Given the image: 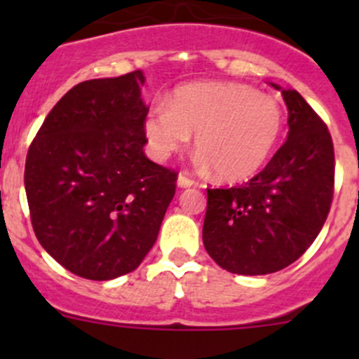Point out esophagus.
I'll return each instance as SVG.
<instances>
[{"label":"esophagus","instance_id":"34e87169","mask_svg":"<svg viewBox=\"0 0 359 359\" xmlns=\"http://www.w3.org/2000/svg\"><path fill=\"white\" fill-rule=\"evenodd\" d=\"M177 184H179V187H193L196 182L191 177H187L186 173H180L179 179H177Z\"/></svg>","mask_w":359,"mask_h":359}]
</instances>
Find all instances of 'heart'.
I'll return each mask as SVG.
<instances>
[{
    "instance_id": "heart-1",
    "label": "heart",
    "mask_w": 359,
    "mask_h": 359,
    "mask_svg": "<svg viewBox=\"0 0 359 359\" xmlns=\"http://www.w3.org/2000/svg\"><path fill=\"white\" fill-rule=\"evenodd\" d=\"M283 109L269 95L236 83H191L173 92L166 106L147 112L144 130L151 151L168 158L189 142L203 166L224 182L255 175L273 154L283 130Z\"/></svg>"
}]
</instances>
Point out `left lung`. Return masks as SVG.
<instances>
[{"mask_svg": "<svg viewBox=\"0 0 359 359\" xmlns=\"http://www.w3.org/2000/svg\"><path fill=\"white\" fill-rule=\"evenodd\" d=\"M281 93L290 126L287 142L248 182L206 189L203 245L234 274H269L295 262L320 234L334 200L328 126L297 90Z\"/></svg>", "mask_w": 359, "mask_h": 359, "instance_id": "1", "label": "left lung"}]
</instances>
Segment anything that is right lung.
<instances>
[{"label": "right lung", "instance_id": "1", "mask_svg": "<svg viewBox=\"0 0 359 359\" xmlns=\"http://www.w3.org/2000/svg\"><path fill=\"white\" fill-rule=\"evenodd\" d=\"M144 74L88 79L53 106L29 146L24 184L41 247L106 281L139 267L175 196L177 175L144 154Z\"/></svg>", "mask_w": 359, "mask_h": 359}]
</instances>
